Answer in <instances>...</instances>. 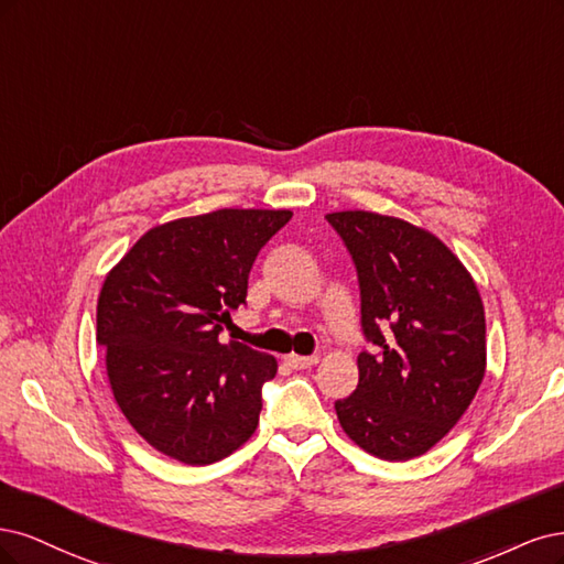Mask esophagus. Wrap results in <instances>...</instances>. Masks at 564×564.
I'll use <instances>...</instances> for the list:
<instances>
[{"label":"esophagus","instance_id":"1","mask_svg":"<svg viewBox=\"0 0 564 564\" xmlns=\"http://www.w3.org/2000/svg\"><path fill=\"white\" fill-rule=\"evenodd\" d=\"M285 362L293 370H304V368H312V366H316L318 362V356H295V354H290V356H285Z\"/></svg>","mask_w":564,"mask_h":564}]
</instances>
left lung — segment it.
Masks as SVG:
<instances>
[{
	"label": "left lung",
	"mask_w": 564,
	"mask_h": 564,
	"mask_svg": "<svg viewBox=\"0 0 564 564\" xmlns=\"http://www.w3.org/2000/svg\"><path fill=\"white\" fill-rule=\"evenodd\" d=\"M360 288L358 387L335 401L349 438L387 462L429 452L485 377V308L464 264L433 234L366 210L325 215Z\"/></svg>",
	"instance_id": "1"
}]
</instances>
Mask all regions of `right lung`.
<instances>
[{
	"label": "right lung",
	"instance_id": "obj_1",
	"mask_svg": "<svg viewBox=\"0 0 564 564\" xmlns=\"http://www.w3.org/2000/svg\"><path fill=\"white\" fill-rule=\"evenodd\" d=\"M290 217L252 208L183 217L150 229L105 279L98 347L115 401L166 457L206 466L256 433L276 358L217 337L246 304L258 252Z\"/></svg>",
	"mask_w": 564,
	"mask_h": 564
}]
</instances>
